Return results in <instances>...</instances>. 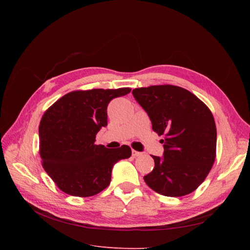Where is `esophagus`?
<instances>
[{
  "instance_id": "1",
  "label": "esophagus",
  "mask_w": 250,
  "mask_h": 250,
  "mask_svg": "<svg viewBox=\"0 0 250 250\" xmlns=\"http://www.w3.org/2000/svg\"><path fill=\"white\" fill-rule=\"evenodd\" d=\"M142 153L141 152H139V151H135V150H132V156L133 157H138V156H140Z\"/></svg>"
}]
</instances>
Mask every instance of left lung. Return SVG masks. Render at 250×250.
<instances>
[{
    "label": "left lung",
    "instance_id": "left-lung-1",
    "mask_svg": "<svg viewBox=\"0 0 250 250\" xmlns=\"http://www.w3.org/2000/svg\"><path fill=\"white\" fill-rule=\"evenodd\" d=\"M152 129L163 135L164 156H152L154 168L144 180L156 193L180 197L194 192L216 158L217 129L213 113L188 90L170 84L134 88Z\"/></svg>",
    "mask_w": 250,
    "mask_h": 250
}]
</instances>
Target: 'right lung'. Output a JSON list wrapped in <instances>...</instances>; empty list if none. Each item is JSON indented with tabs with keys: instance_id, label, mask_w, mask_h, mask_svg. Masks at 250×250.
<instances>
[{
	"instance_id": "obj_1",
	"label": "right lung",
	"mask_w": 250,
	"mask_h": 250,
	"mask_svg": "<svg viewBox=\"0 0 250 250\" xmlns=\"http://www.w3.org/2000/svg\"><path fill=\"white\" fill-rule=\"evenodd\" d=\"M131 88L75 90L50 106L40 123L42 167L62 192L89 197L110 184L113 165L131 156L129 146L96 145V134L107 126V105Z\"/></svg>"
}]
</instances>
